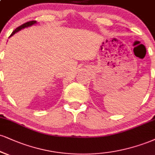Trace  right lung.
I'll return each instance as SVG.
<instances>
[{
	"label": "right lung",
	"instance_id": "obj_1",
	"mask_svg": "<svg viewBox=\"0 0 155 155\" xmlns=\"http://www.w3.org/2000/svg\"><path fill=\"white\" fill-rule=\"evenodd\" d=\"M37 24V21H28V22H27V23H25V24H22V25L19 26V27L16 28V29H15L14 31H13V32L12 33V35H10V37H11L12 36H13V35H14V34H16V32H18V31L21 30L22 29H24V28H27V27H31V26L34 25V24Z\"/></svg>",
	"mask_w": 155,
	"mask_h": 155
}]
</instances>
